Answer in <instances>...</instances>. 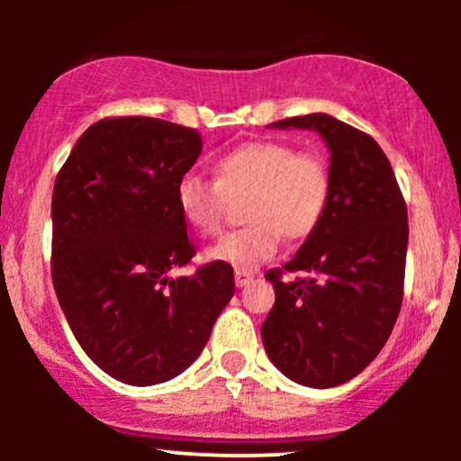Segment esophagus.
Masks as SVG:
<instances>
[{
  "label": "esophagus",
  "instance_id": "obj_1",
  "mask_svg": "<svg viewBox=\"0 0 461 461\" xmlns=\"http://www.w3.org/2000/svg\"><path fill=\"white\" fill-rule=\"evenodd\" d=\"M251 279H253V273L242 271V268H238V271H236V285H238V288L247 285L249 282H251Z\"/></svg>",
  "mask_w": 461,
  "mask_h": 461
}]
</instances>
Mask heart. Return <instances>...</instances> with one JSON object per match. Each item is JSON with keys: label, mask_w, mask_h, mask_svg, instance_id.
<instances>
[{"label": "heart", "mask_w": 461, "mask_h": 461, "mask_svg": "<svg viewBox=\"0 0 461 461\" xmlns=\"http://www.w3.org/2000/svg\"><path fill=\"white\" fill-rule=\"evenodd\" d=\"M216 179L186 173L176 188L184 221L203 236L223 230L230 199L247 197L242 230L208 251L216 262L251 271L277 253L282 236L308 238L331 197V171L316 151H297L284 140H251L216 160Z\"/></svg>", "instance_id": "obj_1"}]
</instances>
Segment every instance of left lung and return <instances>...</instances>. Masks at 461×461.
<instances>
[{"instance_id":"1","label":"left lung","mask_w":461,"mask_h":461,"mask_svg":"<svg viewBox=\"0 0 461 461\" xmlns=\"http://www.w3.org/2000/svg\"><path fill=\"white\" fill-rule=\"evenodd\" d=\"M271 128L319 131L331 151V197L293 260L267 273L275 305L262 342L288 379L333 388L362 373L393 333L403 301L405 199L373 136L322 113ZM284 270L300 277L284 280Z\"/></svg>"}]
</instances>
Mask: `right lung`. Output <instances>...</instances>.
Masks as SVG:
<instances>
[{"instance_id": "add662e5", "label": "right lung", "mask_w": 461, "mask_h": 461, "mask_svg": "<svg viewBox=\"0 0 461 461\" xmlns=\"http://www.w3.org/2000/svg\"><path fill=\"white\" fill-rule=\"evenodd\" d=\"M197 130L151 116L102 119L79 136L51 197V279L73 336L110 377L168 382L186 370L234 297V268L168 277L194 247L176 188Z\"/></svg>"}]
</instances>
